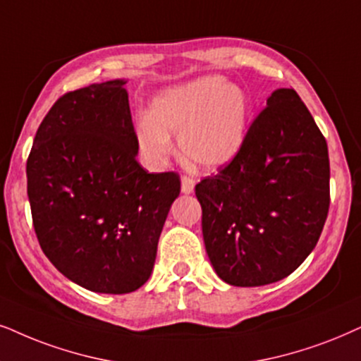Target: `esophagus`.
Instances as JSON below:
<instances>
[{
  "label": "esophagus",
  "instance_id": "1",
  "mask_svg": "<svg viewBox=\"0 0 361 361\" xmlns=\"http://www.w3.org/2000/svg\"><path fill=\"white\" fill-rule=\"evenodd\" d=\"M195 185H196V180H195V178L186 176V175H185V176H181V191H183L185 195L193 193Z\"/></svg>",
  "mask_w": 361,
  "mask_h": 361
}]
</instances>
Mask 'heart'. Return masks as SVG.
Segmentation results:
<instances>
[{"label": "heart", "instance_id": "obj_1", "mask_svg": "<svg viewBox=\"0 0 361 361\" xmlns=\"http://www.w3.org/2000/svg\"><path fill=\"white\" fill-rule=\"evenodd\" d=\"M248 98L221 76H202L159 91L149 115L136 123V141L152 166L173 154L170 135H178L183 153L195 165L216 170L240 153L248 128Z\"/></svg>", "mask_w": 361, "mask_h": 361}]
</instances>
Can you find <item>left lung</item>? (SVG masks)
<instances>
[{
  "label": "left lung",
  "instance_id": "obj_1",
  "mask_svg": "<svg viewBox=\"0 0 361 361\" xmlns=\"http://www.w3.org/2000/svg\"><path fill=\"white\" fill-rule=\"evenodd\" d=\"M195 193L208 258L228 285H270L305 262L330 208V159L293 88L273 91L240 153Z\"/></svg>",
  "mask_w": 361,
  "mask_h": 361
}]
</instances>
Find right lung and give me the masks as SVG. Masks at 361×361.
I'll list each match as a JSON object with an SVG mask.
<instances>
[{
    "mask_svg": "<svg viewBox=\"0 0 361 361\" xmlns=\"http://www.w3.org/2000/svg\"><path fill=\"white\" fill-rule=\"evenodd\" d=\"M125 83L58 98L26 163L41 250L68 280L97 293H131L148 281L181 188L178 173H148L136 159Z\"/></svg>",
    "mask_w": 361,
    "mask_h": 361,
    "instance_id": "right-lung-1",
    "label": "right lung"
}]
</instances>
